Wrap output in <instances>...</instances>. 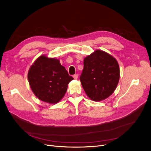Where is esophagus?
<instances>
[{
    "label": "esophagus",
    "instance_id": "obj_1",
    "mask_svg": "<svg viewBox=\"0 0 151 151\" xmlns=\"http://www.w3.org/2000/svg\"><path fill=\"white\" fill-rule=\"evenodd\" d=\"M73 78L75 79H77L78 78V74H75V75H73Z\"/></svg>",
    "mask_w": 151,
    "mask_h": 151
}]
</instances>
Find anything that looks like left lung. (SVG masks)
I'll use <instances>...</instances> for the list:
<instances>
[{"mask_svg":"<svg viewBox=\"0 0 151 151\" xmlns=\"http://www.w3.org/2000/svg\"><path fill=\"white\" fill-rule=\"evenodd\" d=\"M120 78L116 60L106 52L97 50L84 60V68L80 81L88 97L101 101L115 90Z\"/></svg>","mask_w":151,"mask_h":151,"instance_id":"1","label":"left lung"}]
</instances>
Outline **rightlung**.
Wrapping results in <instances>:
<instances>
[{
  "label": "right lung",
  "mask_w": 151,
  "mask_h": 151,
  "mask_svg": "<svg viewBox=\"0 0 151 151\" xmlns=\"http://www.w3.org/2000/svg\"><path fill=\"white\" fill-rule=\"evenodd\" d=\"M28 78L34 94L49 104L58 102L65 94L68 84L73 79L59 60L45 55L38 58L31 65Z\"/></svg>",
  "instance_id": "obj_1"
}]
</instances>
